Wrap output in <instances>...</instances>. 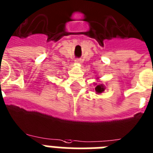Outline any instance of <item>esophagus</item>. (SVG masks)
I'll use <instances>...</instances> for the list:
<instances>
[{"instance_id":"esophagus-1","label":"esophagus","mask_w":153,"mask_h":153,"mask_svg":"<svg viewBox=\"0 0 153 153\" xmlns=\"http://www.w3.org/2000/svg\"><path fill=\"white\" fill-rule=\"evenodd\" d=\"M74 62H75V63H76V64H81V59H75V60H74Z\"/></svg>"}]
</instances>
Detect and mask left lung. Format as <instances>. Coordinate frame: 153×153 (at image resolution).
<instances>
[{"mask_svg": "<svg viewBox=\"0 0 153 153\" xmlns=\"http://www.w3.org/2000/svg\"><path fill=\"white\" fill-rule=\"evenodd\" d=\"M98 79H99V77H97V80H98ZM94 85H96V88H95V92H96L97 94H101L103 92H105V86L103 85V84H100V85H98L97 83H95Z\"/></svg>", "mask_w": 153, "mask_h": 153, "instance_id": "obj_1", "label": "left lung"}]
</instances>
